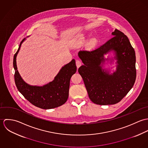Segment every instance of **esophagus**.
Instances as JSON below:
<instances>
[{"instance_id":"obj_1","label":"esophagus","mask_w":148,"mask_h":148,"mask_svg":"<svg viewBox=\"0 0 148 148\" xmlns=\"http://www.w3.org/2000/svg\"><path fill=\"white\" fill-rule=\"evenodd\" d=\"M76 66H77V68H79L81 66V65H82L81 61H80V60H79V59L76 60Z\"/></svg>"}]
</instances>
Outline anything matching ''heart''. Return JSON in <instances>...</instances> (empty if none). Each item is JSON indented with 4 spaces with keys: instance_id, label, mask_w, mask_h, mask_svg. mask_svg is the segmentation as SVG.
<instances>
[{
    "instance_id": "heart-1",
    "label": "heart",
    "mask_w": 148,
    "mask_h": 148,
    "mask_svg": "<svg viewBox=\"0 0 148 148\" xmlns=\"http://www.w3.org/2000/svg\"><path fill=\"white\" fill-rule=\"evenodd\" d=\"M77 40H78V41H79V42H83L85 41L86 38H85V36L84 35H79V36H78ZM97 43V39L94 38H92V39L90 40V42H89V46H90V47H93V46H95Z\"/></svg>"
}]
</instances>
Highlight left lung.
<instances>
[{
    "mask_svg": "<svg viewBox=\"0 0 148 148\" xmlns=\"http://www.w3.org/2000/svg\"><path fill=\"white\" fill-rule=\"evenodd\" d=\"M112 37L104 44L91 51H81L79 56L84 65L78 69L90 100L101 106L120 102L132 89L136 78V55L127 36L116 29ZM111 50L116 52L117 71L112 75L104 72L100 64L103 54Z\"/></svg>",
    "mask_w": 148,
    "mask_h": 148,
    "instance_id": "8db88e82",
    "label": "left lung"
}]
</instances>
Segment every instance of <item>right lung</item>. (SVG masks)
I'll use <instances>...</instances> for the list:
<instances>
[{"label": "right lung", "instance_id": "add662e5", "mask_svg": "<svg viewBox=\"0 0 148 148\" xmlns=\"http://www.w3.org/2000/svg\"><path fill=\"white\" fill-rule=\"evenodd\" d=\"M24 40L21 41L14 55L13 62L15 82L18 90L29 102L38 108L49 109L62 106L68 98L70 79L77 70L75 60L73 59L64 65L55 79L49 84L42 86H31L23 81L16 66V56Z\"/></svg>", "mask_w": 148, "mask_h": 148}]
</instances>
